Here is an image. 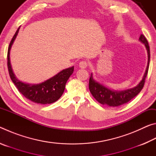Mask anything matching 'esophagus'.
<instances>
[{
  "label": "esophagus",
  "instance_id": "esophagus-1",
  "mask_svg": "<svg viewBox=\"0 0 156 156\" xmlns=\"http://www.w3.org/2000/svg\"><path fill=\"white\" fill-rule=\"evenodd\" d=\"M87 66H88L87 62L84 61V60H83V61H81L80 62V63H79V67H80L81 69H85Z\"/></svg>",
  "mask_w": 156,
  "mask_h": 156
}]
</instances>
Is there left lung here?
<instances>
[{
    "label": "left lung",
    "instance_id": "obj_1",
    "mask_svg": "<svg viewBox=\"0 0 156 156\" xmlns=\"http://www.w3.org/2000/svg\"><path fill=\"white\" fill-rule=\"evenodd\" d=\"M139 40L142 43L144 44L148 54V65L146 72H145L143 78H142V80L135 87L130 89H126V90L125 91H117L111 90V89H108L106 87L97 83V82L94 80L91 74L90 78H89V89L92 96H94V98L99 103L103 105H107V106L109 107H119L120 105H122L130 101L134 97H136L141 91L142 88H143L145 83V79H146L147 76L148 71H149L150 62V49L148 41L143 34H141L139 38Z\"/></svg>",
    "mask_w": 156,
    "mask_h": 156
}]
</instances>
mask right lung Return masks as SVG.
Wrapping results in <instances>:
<instances>
[{"instance_id":"obj_1","label":"right lung","mask_w":156,"mask_h":156,"mask_svg":"<svg viewBox=\"0 0 156 156\" xmlns=\"http://www.w3.org/2000/svg\"><path fill=\"white\" fill-rule=\"evenodd\" d=\"M20 27L13 36L7 51V67L10 78L18 90L26 98L37 104H51L57 101L64 92L65 84L73 72V67L61 71L54 77L38 84H30L18 80L13 73L9 60V52L13 43L16 38Z\"/></svg>"}]
</instances>
